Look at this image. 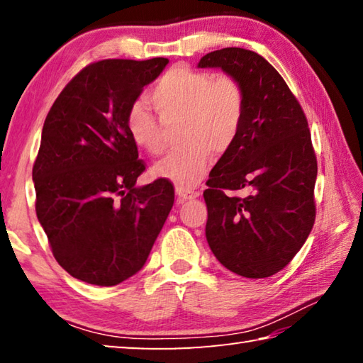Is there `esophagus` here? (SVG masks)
<instances>
[{
  "instance_id": "1",
  "label": "esophagus",
  "mask_w": 363,
  "mask_h": 363,
  "mask_svg": "<svg viewBox=\"0 0 363 363\" xmlns=\"http://www.w3.org/2000/svg\"><path fill=\"white\" fill-rule=\"evenodd\" d=\"M176 194L181 200H190V199H196L200 195L199 190L190 189V187H176Z\"/></svg>"
}]
</instances>
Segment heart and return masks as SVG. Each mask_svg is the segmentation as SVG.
Wrapping results in <instances>:
<instances>
[{
	"mask_svg": "<svg viewBox=\"0 0 363 363\" xmlns=\"http://www.w3.org/2000/svg\"><path fill=\"white\" fill-rule=\"evenodd\" d=\"M157 117L143 104L126 112V131L139 149L160 155L167 145V130L177 125L179 147L153 167V173L177 187H194L213 157L235 143L247 112V93L240 79L177 65L169 69L150 89Z\"/></svg>",
	"mask_w": 363,
	"mask_h": 363,
	"instance_id": "b5f03b06",
	"label": "heart"
}]
</instances>
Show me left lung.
<instances>
[{
	"mask_svg": "<svg viewBox=\"0 0 363 363\" xmlns=\"http://www.w3.org/2000/svg\"><path fill=\"white\" fill-rule=\"evenodd\" d=\"M199 67H219L247 93L242 130L206 181L208 245L233 274L270 277L293 259L315 220L317 157L304 110L280 73L250 49L213 51Z\"/></svg>",
	"mask_w": 363,
	"mask_h": 363,
	"instance_id": "8db88e82",
	"label": "left lung"
}]
</instances>
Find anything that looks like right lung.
Returning <instances> with one entry per match:
<instances>
[{
    "label": "right lung",
    "instance_id": "1",
    "mask_svg": "<svg viewBox=\"0 0 363 363\" xmlns=\"http://www.w3.org/2000/svg\"><path fill=\"white\" fill-rule=\"evenodd\" d=\"M168 59H104L79 70L54 101L33 163L35 210L59 266L86 284L113 286L149 257L174 203V187H136L147 164L126 112Z\"/></svg>",
    "mask_w": 363,
    "mask_h": 363
}]
</instances>
